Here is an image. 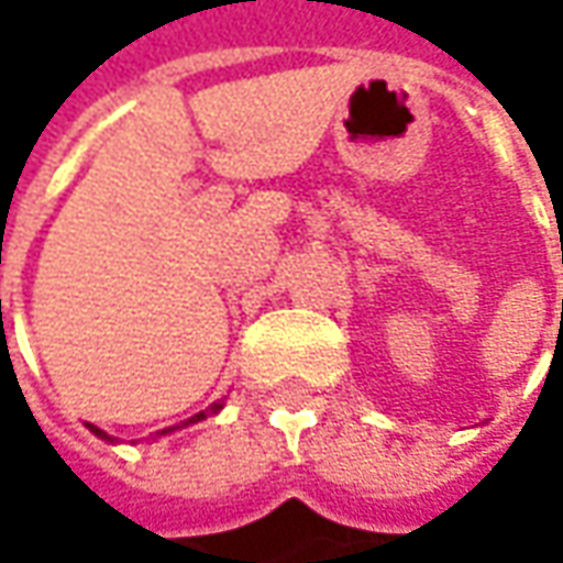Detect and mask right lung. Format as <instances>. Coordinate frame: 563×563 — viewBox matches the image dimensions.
Instances as JSON below:
<instances>
[{
  "mask_svg": "<svg viewBox=\"0 0 563 563\" xmlns=\"http://www.w3.org/2000/svg\"><path fill=\"white\" fill-rule=\"evenodd\" d=\"M219 410H222V404H212V407H206V410H200V413H194V417L181 422V426H168V429H163V432H156V435H168V432H175V429H185V426H190V422L206 420V417H212V413H219ZM87 429H90L93 435H99V439H106V442H115L112 435H106V432H102V429H97L93 422H87Z\"/></svg>",
  "mask_w": 563,
  "mask_h": 563,
  "instance_id": "1",
  "label": "right lung"
}]
</instances>
